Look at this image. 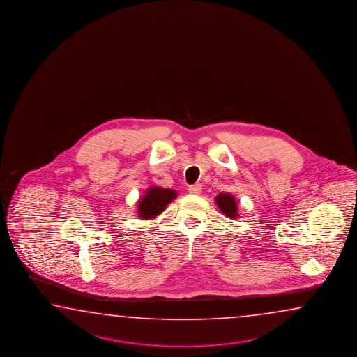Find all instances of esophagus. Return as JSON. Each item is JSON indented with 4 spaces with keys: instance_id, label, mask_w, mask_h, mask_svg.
Returning <instances> with one entry per match:
<instances>
[{
    "instance_id": "esophagus-1",
    "label": "esophagus",
    "mask_w": 357,
    "mask_h": 357,
    "mask_svg": "<svg viewBox=\"0 0 357 357\" xmlns=\"http://www.w3.org/2000/svg\"><path fill=\"white\" fill-rule=\"evenodd\" d=\"M190 194H194V195H199L202 192V185L200 183H194L189 186Z\"/></svg>"
}]
</instances>
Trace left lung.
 I'll return each instance as SVG.
<instances>
[{
	"label": "left lung",
	"mask_w": 357,
	"mask_h": 357,
	"mask_svg": "<svg viewBox=\"0 0 357 357\" xmlns=\"http://www.w3.org/2000/svg\"><path fill=\"white\" fill-rule=\"evenodd\" d=\"M215 203L225 217L231 218V219L238 217L237 202L234 196L228 192H222L215 197Z\"/></svg>",
	"instance_id": "1"
}]
</instances>
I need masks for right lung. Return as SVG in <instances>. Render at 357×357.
<instances>
[{
  "instance_id": "1",
  "label": "right lung",
  "mask_w": 357,
  "mask_h": 357,
  "mask_svg": "<svg viewBox=\"0 0 357 357\" xmlns=\"http://www.w3.org/2000/svg\"><path fill=\"white\" fill-rule=\"evenodd\" d=\"M177 192L175 190L163 189L158 186H152L146 191L138 202L137 213L142 219H153L158 217L168 204L176 199Z\"/></svg>"
}]
</instances>
